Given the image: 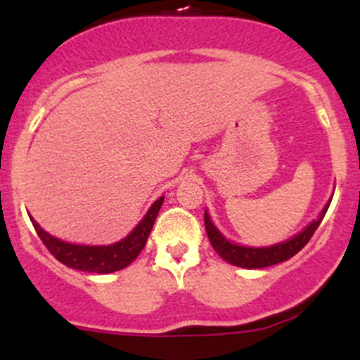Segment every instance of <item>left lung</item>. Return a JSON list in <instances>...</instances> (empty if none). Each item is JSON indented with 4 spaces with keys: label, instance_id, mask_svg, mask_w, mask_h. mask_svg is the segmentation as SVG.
<instances>
[{
    "label": "left lung",
    "instance_id": "left-lung-1",
    "mask_svg": "<svg viewBox=\"0 0 360 360\" xmlns=\"http://www.w3.org/2000/svg\"><path fill=\"white\" fill-rule=\"evenodd\" d=\"M328 209L329 203L324 207V210L319 214L317 219L311 221L301 233H297L296 237L291 238V240L271 245V248H242V245L231 244L230 240H226V238L216 230V226L212 224V221H210L209 214L207 212L205 216H203V221H205L207 237H209L210 244H212L214 250H216L224 261L242 268H266L271 266V264L282 263V261L289 259L294 254L300 252V250L308 244V240H310L311 235L315 233V230L319 228L321 221L324 219Z\"/></svg>",
    "mask_w": 360,
    "mask_h": 360
}]
</instances>
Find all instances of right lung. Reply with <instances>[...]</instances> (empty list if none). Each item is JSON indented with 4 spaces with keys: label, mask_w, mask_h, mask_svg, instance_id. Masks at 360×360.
Instances as JSON below:
<instances>
[{
    "label": "right lung",
    "mask_w": 360,
    "mask_h": 360,
    "mask_svg": "<svg viewBox=\"0 0 360 360\" xmlns=\"http://www.w3.org/2000/svg\"><path fill=\"white\" fill-rule=\"evenodd\" d=\"M162 203L163 197H160L151 205V209L148 210L144 219L134 228L132 233L127 235L123 240L111 245L68 244V242H63L59 238L52 237L50 233H46L32 217L31 223L38 237L45 244V248L63 264H66L69 268H75V270L89 271V274H112V271H118L122 268L129 266L139 256V252L146 245L148 237H150V231L153 228V223L157 219Z\"/></svg>",
    "instance_id": "right-lung-1"
}]
</instances>
